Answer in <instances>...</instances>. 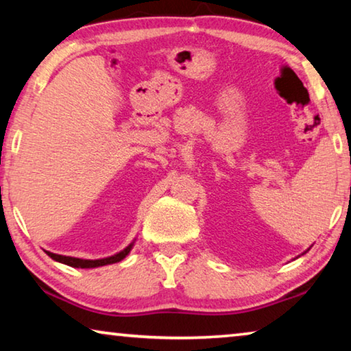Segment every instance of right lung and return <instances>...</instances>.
<instances>
[{
	"instance_id": "1",
	"label": "right lung",
	"mask_w": 351,
	"mask_h": 351,
	"mask_svg": "<svg viewBox=\"0 0 351 351\" xmlns=\"http://www.w3.org/2000/svg\"><path fill=\"white\" fill-rule=\"evenodd\" d=\"M132 247H133V243H130L125 247V250H122L121 252H117V254H114V256H110V257H105V258H95V261H89V258L61 256V254H55V252H50V251H45V252L53 258V261L66 263V265H69V267H73V268H97V267L110 265V263L121 262L122 258H125V256H128V252L132 251Z\"/></svg>"
}]
</instances>
